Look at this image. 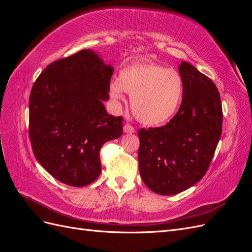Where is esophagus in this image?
I'll return each instance as SVG.
<instances>
[{"instance_id": "obj_1", "label": "esophagus", "mask_w": 252, "mask_h": 252, "mask_svg": "<svg viewBox=\"0 0 252 252\" xmlns=\"http://www.w3.org/2000/svg\"><path fill=\"white\" fill-rule=\"evenodd\" d=\"M123 129H124V132H126V133H133L135 131L134 127L132 125H130V124H128V123L124 125Z\"/></svg>"}]
</instances>
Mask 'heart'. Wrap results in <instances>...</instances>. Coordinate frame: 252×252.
I'll return each instance as SVG.
<instances>
[{
	"instance_id": "1",
	"label": "heart",
	"mask_w": 252,
	"mask_h": 252,
	"mask_svg": "<svg viewBox=\"0 0 252 252\" xmlns=\"http://www.w3.org/2000/svg\"><path fill=\"white\" fill-rule=\"evenodd\" d=\"M124 91L130 94L135 119L145 125L156 126L168 122L177 113L184 94V83L177 70L152 62L136 63L122 69L119 80L110 83L113 101H123Z\"/></svg>"
}]
</instances>
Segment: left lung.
<instances>
[{
	"instance_id": "8db88e82",
	"label": "left lung",
	"mask_w": 252,
	"mask_h": 252,
	"mask_svg": "<svg viewBox=\"0 0 252 252\" xmlns=\"http://www.w3.org/2000/svg\"><path fill=\"white\" fill-rule=\"evenodd\" d=\"M179 71L184 94L177 114L162 127L138 131L142 180L163 195L184 191L204 177L222 133V103L215 83L187 62Z\"/></svg>"
}]
</instances>
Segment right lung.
<instances>
[{"instance_id": "obj_1", "label": "right lung", "mask_w": 252, "mask_h": 252, "mask_svg": "<svg viewBox=\"0 0 252 252\" xmlns=\"http://www.w3.org/2000/svg\"><path fill=\"white\" fill-rule=\"evenodd\" d=\"M113 67L84 49L49 64L29 97V139L33 155L66 185H89L101 173L100 150L123 132V117H113L109 98Z\"/></svg>"}]
</instances>
